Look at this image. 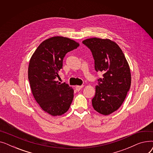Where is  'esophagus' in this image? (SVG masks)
<instances>
[{"instance_id":"esophagus-1","label":"esophagus","mask_w":153,"mask_h":153,"mask_svg":"<svg viewBox=\"0 0 153 153\" xmlns=\"http://www.w3.org/2000/svg\"><path fill=\"white\" fill-rule=\"evenodd\" d=\"M83 87H84V85H77V86H76V89L77 91H79Z\"/></svg>"}]
</instances>
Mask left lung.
<instances>
[{
  "mask_svg": "<svg viewBox=\"0 0 153 153\" xmlns=\"http://www.w3.org/2000/svg\"><path fill=\"white\" fill-rule=\"evenodd\" d=\"M82 43L91 50L96 72H102L98 79L94 108L108 115L117 110L124 102L131 85V72L125 56L118 45L108 39L93 38Z\"/></svg>",
  "mask_w": 153,
  "mask_h": 153,
  "instance_id": "1",
  "label": "left lung"
}]
</instances>
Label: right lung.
I'll return each mask as SVG.
<instances>
[{
  "label": "right lung",
  "mask_w": 153,
  "mask_h": 153,
  "mask_svg": "<svg viewBox=\"0 0 153 153\" xmlns=\"http://www.w3.org/2000/svg\"><path fill=\"white\" fill-rule=\"evenodd\" d=\"M79 46L69 38L54 36L40 44L30 59L28 76L32 94L41 108L52 116L66 113L73 100L72 87L56 79L59 77L64 56Z\"/></svg>",
  "instance_id": "1"
}]
</instances>
